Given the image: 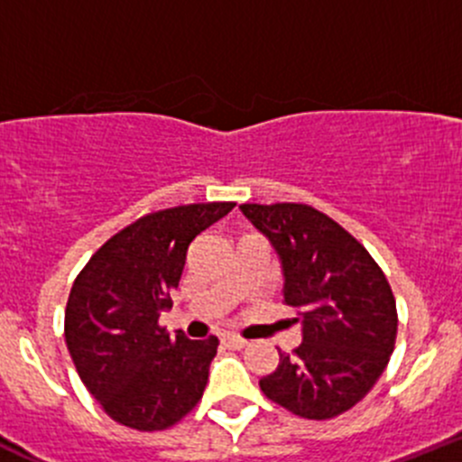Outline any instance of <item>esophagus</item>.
<instances>
[{"mask_svg": "<svg viewBox=\"0 0 462 462\" xmlns=\"http://www.w3.org/2000/svg\"><path fill=\"white\" fill-rule=\"evenodd\" d=\"M223 343H226L227 347H232V350H241V347H245V345H248V340L236 338V336H223Z\"/></svg>", "mask_w": 462, "mask_h": 462, "instance_id": "esophagus-1", "label": "esophagus"}]
</instances>
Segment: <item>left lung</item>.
Masks as SVG:
<instances>
[{
  "label": "left lung",
  "mask_w": 462,
  "mask_h": 462,
  "mask_svg": "<svg viewBox=\"0 0 462 462\" xmlns=\"http://www.w3.org/2000/svg\"><path fill=\"white\" fill-rule=\"evenodd\" d=\"M268 236L284 275V302L302 343L259 382L271 402L307 420H329L359 404L391 361L395 295L368 250L311 205H241Z\"/></svg>",
  "instance_id": "1"
}]
</instances>
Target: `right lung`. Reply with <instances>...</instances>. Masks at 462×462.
<instances>
[{"label":"right lung","mask_w":462,"mask_h":462,"mask_svg":"<svg viewBox=\"0 0 462 462\" xmlns=\"http://www.w3.org/2000/svg\"><path fill=\"white\" fill-rule=\"evenodd\" d=\"M235 203L146 214L106 241L74 280L65 340L80 382L115 422L162 431L203 397L218 338L189 340L160 327L187 248Z\"/></svg>","instance_id":"add662e5"}]
</instances>
